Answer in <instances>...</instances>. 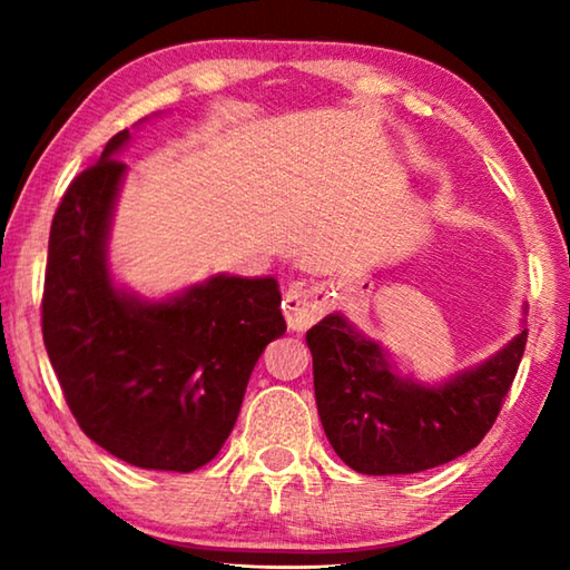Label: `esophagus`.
<instances>
[{
	"instance_id": "1",
	"label": "esophagus",
	"mask_w": 570,
	"mask_h": 570,
	"mask_svg": "<svg viewBox=\"0 0 570 570\" xmlns=\"http://www.w3.org/2000/svg\"><path fill=\"white\" fill-rule=\"evenodd\" d=\"M326 312V294L316 286H292L284 294V314L294 332H304Z\"/></svg>"
}]
</instances>
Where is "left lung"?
Masks as SVG:
<instances>
[{
	"label": "left lung",
	"mask_w": 570,
	"mask_h": 570,
	"mask_svg": "<svg viewBox=\"0 0 570 570\" xmlns=\"http://www.w3.org/2000/svg\"><path fill=\"white\" fill-rule=\"evenodd\" d=\"M528 332L440 387L400 380L377 342L330 314L306 332L314 394L326 438L364 475H407L478 448L503 410Z\"/></svg>",
	"instance_id": "1"
}]
</instances>
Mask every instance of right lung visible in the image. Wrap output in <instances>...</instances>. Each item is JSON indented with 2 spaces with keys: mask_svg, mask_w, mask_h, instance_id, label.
Segmentation results:
<instances>
[{
  "mask_svg": "<svg viewBox=\"0 0 570 570\" xmlns=\"http://www.w3.org/2000/svg\"><path fill=\"white\" fill-rule=\"evenodd\" d=\"M67 186L55 210L42 292V340L80 430L146 470L190 472L234 430L250 372L286 332L276 278L216 276L170 302L120 294L105 264L125 163L115 153Z\"/></svg>",
  "mask_w": 570,
  "mask_h": 570,
  "instance_id": "right-lung-1",
  "label": "right lung"
}]
</instances>
